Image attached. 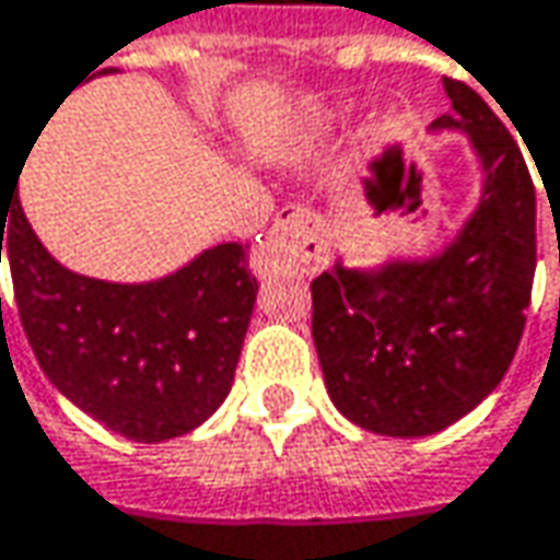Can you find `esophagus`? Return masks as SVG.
<instances>
[{"mask_svg": "<svg viewBox=\"0 0 560 560\" xmlns=\"http://www.w3.org/2000/svg\"><path fill=\"white\" fill-rule=\"evenodd\" d=\"M326 262H329V249L323 244V224L311 209L301 206L284 209L249 256L256 276H272L281 269L316 272Z\"/></svg>", "mask_w": 560, "mask_h": 560, "instance_id": "esophagus-1", "label": "esophagus"}]
</instances>
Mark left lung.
I'll return each mask as SVG.
<instances>
[{"label": "left lung", "mask_w": 560, "mask_h": 560, "mask_svg": "<svg viewBox=\"0 0 560 560\" xmlns=\"http://www.w3.org/2000/svg\"><path fill=\"white\" fill-rule=\"evenodd\" d=\"M481 167L472 214L441 253L313 279V346L332 406L364 431L428 438L504 380L536 276V186L508 126L469 84L444 79Z\"/></svg>", "instance_id": "8db88e82"}]
</instances>
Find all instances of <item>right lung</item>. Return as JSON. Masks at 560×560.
Returning <instances> with one entry per match:
<instances>
[{"mask_svg":"<svg viewBox=\"0 0 560 560\" xmlns=\"http://www.w3.org/2000/svg\"><path fill=\"white\" fill-rule=\"evenodd\" d=\"M15 186L0 189V262L5 253L24 336L52 386L136 444L180 438L212 418L231 393L256 304L247 247L218 244L139 284L88 279L40 244Z\"/></svg>","mask_w":560,"mask_h":560,"instance_id":"add662e5","label":"right lung"}]
</instances>
